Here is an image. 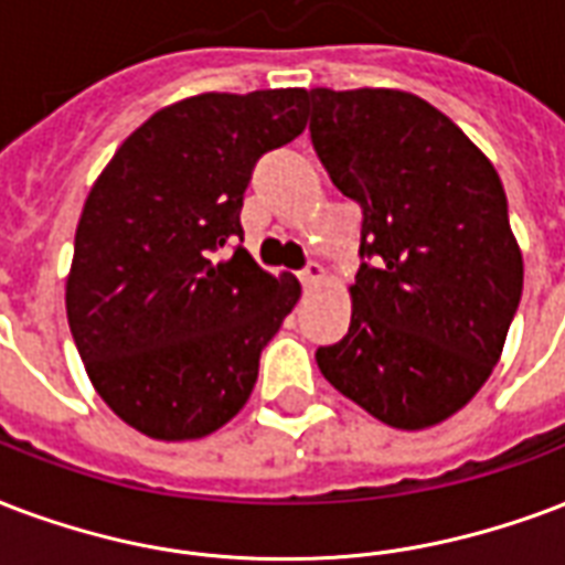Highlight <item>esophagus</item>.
<instances>
[{
    "instance_id": "esophagus-1",
    "label": "esophagus",
    "mask_w": 565,
    "mask_h": 565,
    "mask_svg": "<svg viewBox=\"0 0 565 565\" xmlns=\"http://www.w3.org/2000/svg\"><path fill=\"white\" fill-rule=\"evenodd\" d=\"M299 278H301V284H305V290H313V287L326 284L329 273H326V266H322V264H311L308 269H301Z\"/></svg>"
}]
</instances>
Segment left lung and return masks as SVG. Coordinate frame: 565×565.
<instances>
[{
  "instance_id": "8db88e82",
  "label": "left lung",
  "mask_w": 565,
  "mask_h": 565,
  "mask_svg": "<svg viewBox=\"0 0 565 565\" xmlns=\"http://www.w3.org/2000/svg\"><path fill=\"white\" fill-rule=\"evenodd\" d=\"M311 141L361 206L347 338L317 350L343 397L394 429L456 415L492 376L524 264L498 171L454 120L399 88H311Z\"/></svg>"
}]
</instances>
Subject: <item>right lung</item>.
<instances>
[{
  "label": "right lung",
  "mask_w": 565,
  "mask_h": 565,
  "mask_svg": "<svg viewBox=\"0 0 565 565\" xmlns=\"http://www.w3.org/2000/svg\"><path fill=\"white\" fill-rule=\"evenodd\" d=\"M305 103V88L171 103L85 198L67 322L94 391L141 436L192 441L225 426L299 301L296 275H269L236 239L254 162L299 136Z\"/></svg>",
  "instance_id": "add662e5"
}]
</instances>
